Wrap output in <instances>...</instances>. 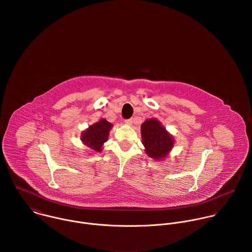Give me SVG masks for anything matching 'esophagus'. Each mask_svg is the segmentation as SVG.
I'll return each mask as SVG.
<instances>
[{
	"label": "esophagus",
	"instance_id": "1",
	"mask_svg": "<svg viewBox=\"0 0 252 252\" xmlns=\"http://www.w3.org/2000/svg\"><path fill=\"white\" fill-rule=\"evenodd\" d=\"M125 123H126V125H128V126H131L132 123H133V120H132V119H128V120H126Z\"/></svg>",
	"mask_w": 252,
	"mask_h": 252
}]
</instances>
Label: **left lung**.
Returning <instances> with one entry per match:
<instances>
[{
	"label": "left lung",
	"mask_w": 252,
	"mask_h": 252,
	"mask_svg": "<svg viewBox=\"0 0 252 252\" xmlns=\"http://www.w3.org/2000/svg\"><path fill=\"white\" fill-rule=\"evenodd\" d=\"M141 138L147 155L156 160L165 158L174 145L172 135L155 118L141 125Z\"/></svg>",
	"instance_id": "left-lung-1"
}]
</instances>
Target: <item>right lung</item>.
<instances>
[{"instance_id": "obj_1", "label": "right lung", "mask_w": 252, "mask_h": 252, "mask_svg": "<svg viewBox=\"0 0 252 252\" xmlns=\"http://www.w3.org/2000/svg\"><path fill=\"white\" fill-rule=\"evenodd\" d=\"M113 125L111 123L101 119L82 132L81 140L91 150L100 153L103 143L109 138V133Z\"/></svg>"}]
</instances>
